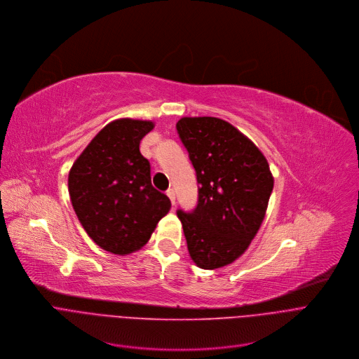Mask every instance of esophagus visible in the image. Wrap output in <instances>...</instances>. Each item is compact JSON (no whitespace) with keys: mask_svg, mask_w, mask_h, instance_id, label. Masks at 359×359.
<instances>
[{"mask_svg":"<svg viewBox=\"0 0 359 359\" xmlns=\"http://www.w3.org/2000/svg\"><path fill=\"white\" fill-rule=\"evenodd\" d=\"M167 195H168L170 201H171V202H172V205H174V203H175V192H174V189H171V188H170V189L167 191Z\"/></svg>","mask_w":359,"mask_h":359,"instance_id":"1","label":"esophagus"}]
</instances>
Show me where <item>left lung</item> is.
I'll use <instances>...</instances> for the list:
<instances>
[{
    "mask_svg": "<svg viewBox=\"0 0 359 359\" xmlns=\"http://www.w3.org/2000/svg\"><path fill=\"white\" fill-rule=\"evenodd\" d=\"M177 130L199 184L195 210H178L188 252L198 267L221 269L259 232L274 178L255 142L222 118L182 117Z\"/></svg>",
    "mask_w": 359,
    "mask_h": 359,
    "instance_id": "8db88e82",
    "label": "left lung"
}]
</instances>
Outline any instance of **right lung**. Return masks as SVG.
<instances>
[{
  "mask_svg": "<svg viewBox=\"0 0 359 359\" xmlns=\"http://www.w3.org/2000/svg\"><path fill=\"white\" fill-rule=\"evenodd\" d=\"M151 120L117 118L104 126L72 165L67 188L76 217L90 239L113 255L140 250L171 202L151 185L150 163L140 141Z\"/></svg>",
  "mask_w": 359,
  "mask_h": 359,
  "instance_id": "add662e5",
  "label": "right lung"
}]
</instances>
